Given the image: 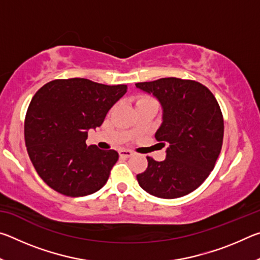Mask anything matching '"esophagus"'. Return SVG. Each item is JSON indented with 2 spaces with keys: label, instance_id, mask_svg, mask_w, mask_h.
<instances>
[{
  "label": "esophagus",
  "instance_id": "1",
  "mask_svg": "<svg viewBox=\"0 0 260 260\" xmlns=\"http://www.w3.org/2000/svg\"><path fill=\"white\" fill-rule=\"evenodd\" d=\"M119 156L121 158H129L131 156H133V151L126 150V149H121V150H119Z\"/></svg>",
  "mask_w": 260,
  "mask_h": 260
}]
</instances>
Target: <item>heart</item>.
Segmentation results:
<instances>
[{
	"label": "heart",
	"instance_id": "b5f03b06",
	"mask_svg": "<svg viewBox=\"0 0 260 260\" xmlns=\"http://www.w3.org/2000/svg\"><path fill=\"white\" fill-rule=\"evenodd\" d=\"M149 100H151V99H148V98H141V99H139V100H138V102H136V104L140 103V102H144V101H149Z\"/></svg>",
	"mask_w": 260,
	"mask_h": 260
}]
</instances>
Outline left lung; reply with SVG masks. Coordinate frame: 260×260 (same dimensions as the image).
Segmentation results:
<instances>
[{
	"mask_svg": "<svg viewBox=\"0 0 260 260\" xmlns=\"http://www.w3.org/2000/svg\"><path fill=\"white\" fill-rule=\"evenodd\" d=\"M135 86L159 101L162 122L155 138L167 146L165 160L147 157V170L136 175L140 187L159 199L188 195L209 177L221 151L223 118L217 100L202 83L179 78Z\"/></svg>",
	"mask_w": 260,
	"mask_h": 260,
	"instance_id": "1",
	"label": "left lung"
}]
</instances>
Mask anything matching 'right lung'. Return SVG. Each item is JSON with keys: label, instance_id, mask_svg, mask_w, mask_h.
Wrapping results in <instances>:
<instances>
[{"label": "right lung", "instance_id": "right-lung-1", "mask_svg": "<svg viewBox=\"0 0 260 260\" xmlns=\"http://www.w3.org/2000/svg\"><path fill=\"white\" fill-rule=\"evenodd\" d=\"M126 85L108 86L83 78L46 83L30 101L25 118L29 159L48 186L61 195L81 197L107 183L119 155L87 146L88 131L103 124Z\"/></svg>", "mask_w": 260, "mask_h": 260}]
</instances>
